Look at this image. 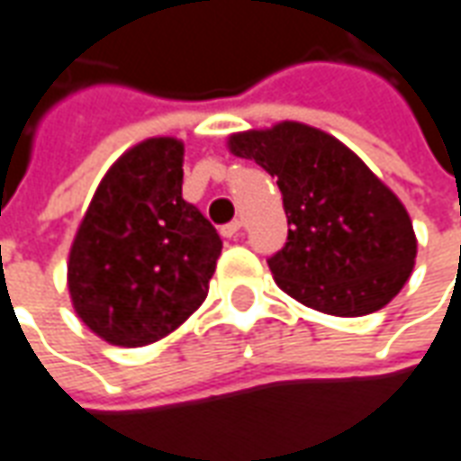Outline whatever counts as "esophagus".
<instances>
[{
	"label": "esophagus",
	"instance_id": "obj_1",
	"mask_svg": "<svg viewBox=\"0 0 461 461\" xmlns=\"http://www.w3.org/2000/svg\"><path fill=\"white\" fill-rule=\"evenodd\" d=\"M241 230V221L240 220H234L230 221V224H221L220 227V234L221 237H227V240H231V237H237Z\"/></svg>",
	"mask_w": 461,
	"mask_h": 461
}]
</instances>
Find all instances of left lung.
Returning a JSON list of instances; mask_svg holds the SVG:
<instances>
[{
	"label": "left lung",
	"instance_id": "left-lung-1",
	"mask_svg": "<svg viewBox=\"0 0 461 461\" xmlns=\"http://www.w3.org/2000/svg\"><path fill=\"white\" fill-rule=\"evenodd\" d=\"M230 150L276 177L289 237L267 261L291 299L330 316H366L395 299L415 267V231L356 152L294 121L237 132Z\"/></svg>",
	"mask_w": 461,
	"mask_h": 461
}]
</instances>
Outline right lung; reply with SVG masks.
<instances>
[{"label": "right lung", "mask_w": 461, "mask_h": 461, "mask_svg": "<svg viewBox=\"0 0 461 461\" xmlns=\"http://www.w3.org/2000/svg\"><path fill=\"white\" fill-rule=\"evenodd\" d=\"M175 138H150L105 172L68 254V291L95 336L122 348L165 339L207 299L221 240L182 200Z\"/></svg>", "instance_id": "obj_1"}]
</instances>
